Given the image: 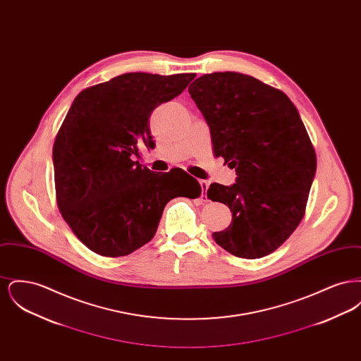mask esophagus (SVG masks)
I'll list each match as a JSON object with an SVG mask.
<instances>
[{"label": "esophagus", "instance_id": "obj_1", "mask_svg": "<svg viewBox=\"0 0 361 361\" xmlns=\"http://www.w3.org/2000/svg\"><path fill=\"white\" fill-rule=\"evenodd\" d=\"M200 187H202V190L203 192H207V189H208V183H207L206 180H200ZM203 197H206V195H202V199Z\"/></svg>", "mask_w": 361, "mask_h": 361}]
</instances>
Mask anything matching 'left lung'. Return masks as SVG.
Instances as JSON below:
<instances>
[{"mask_svg":"<svg viewBox=\"0 0 361 361\" xmlns=\"http://www.w3.org/2000/svg\"><path fill=\"white\" fill-rule=\"evenodd\" d=\"M209 127L215 155L235 168V184H211L208 199L230 208L233 221L214 233L233 256L275 252L300 224L317 157L296 106L255 77L211 73L188 87Z\"/></svg>","mask_w":361,"mask_h":361,"instance_id":"8db88e82","label":"left lung"}]
</instances>
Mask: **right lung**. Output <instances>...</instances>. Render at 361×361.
<instances>
[{"label": "right lung", "mask_w": 361, "mask_h": 361, "mask_svg": "<svg viewBox=\"0 0 361 361\" xmlns=\"http://www.w3.org/2000/svg\"><path fill=\"white\" fill-rule=\"evenodd\" d=\"M193 73H126L82 90L52 149L56 202L73 233L105 257H121L153 240L168 202L195 199L200 184L181 171L152 172L134 157L154 149L149 118L178 96Z\"/></svg>", "instance_id": "add662e5"}]
</instances>
